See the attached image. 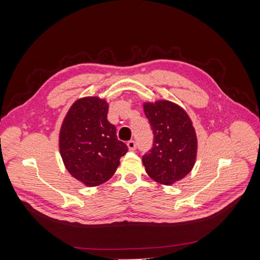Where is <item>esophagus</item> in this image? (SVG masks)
Segmentation results:
<instances>
[{
  "instance_id": "esophagus-1",
  "label": "esophagus",
  "mask_w": 260,
  "mask_h": 260,
  "mask_svg": "<svg viewBox=\"0 0 260 260\" xmlns=\"http://www.w3.org/2000/svg\"><path fill=\"white\" fill-rule=\"evenodd\" d=\"M126 144H127V147H128L129 151H135V149L137 148V144H136V142L133 141V140L128 141Z\"/></svg>"
}]
</instances>
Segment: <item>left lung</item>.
Instances as JSON below:
<instances>
[{
	"label": "left lung",
	"mask_w": 260,
	"mask_h": 260,
	"mask_svg": "<svg viewBox=\"0 0 260 260\" xmlns=\"http://www.w3.org/2000/svg\"><path fill=\"white\" fill-rule=\"evenodd\" d=\"M154 143L142 156L147 175L156 182L170 185L192 171L197 154V137L184 109L170 101L145 103Z\"/></svg>",
	"instance_id": "8db88e82"
}]
</instances>
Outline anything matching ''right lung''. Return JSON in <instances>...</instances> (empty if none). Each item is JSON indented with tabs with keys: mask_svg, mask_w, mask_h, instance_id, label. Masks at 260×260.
Wrapping results in <instances>:
<instances>
[{
	"mask_svg": "<svg viewBox=\"0 0 260 260\" xmlns=\"http://www.w3.org/2000/svg\"><path fill=\"white\" fill-rule=\"evenodd\" d=\"M108 105L95 97L76 101L60 132V153L67 171L79 181L95 186L107 181L128 147L118 140L107 120Z\"/></svg>",
	"mask_w": 260,
	"mask_h": 260,
	"instance_id": "add662e5",
	"label": "right lung"
}]
</instances>
